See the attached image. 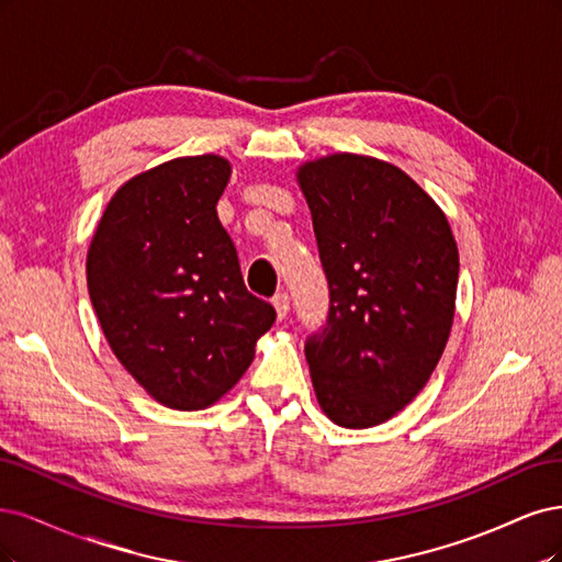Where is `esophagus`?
<instances>
[{
    "instance_id": "esophagus-1",
    "label": "esophagus",
    "mask_w": 562,
    "mask_h": 562,
    "mask_svg": "<svg viewBox=\"0 0 562 562\" xmlns=\"http://www.w3.org/2000/svg\"><path fill=\"white\" fill-rule=\"evenodd\" d=\"M273 305H276V311H278V317L284 319L286 313H289V294H286V292L276 294V296H273Z\"/></svg>"
}]
</instances>
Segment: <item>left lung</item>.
Here are the masks:
<instances>
[{"mask_svg":"<svg viewBox=\"0 0 562 562\" xmlns=\"http://www.w3.org/2000/svg\"><path fill=\"white\" fill-rule=\"evenodd\" d=\"M299 184L329 284L327 324L305 340L317 402L340 427H373L439 364L458 245L439 205L390 162L334 154L305 162Z\"/></svg>","mask_w":562,"mask_h":562,"instance_id":"obj_1","label":"left lung"}]
</instances>
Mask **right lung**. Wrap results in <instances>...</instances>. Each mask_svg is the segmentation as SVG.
Listing matches in <instances>:
<instances>
[{
    "label": "right lung",
    "instance_id": "right-lung-1",
    "mask_svg": "<svg viewBox=\"0 0 562 562\" xmlns=\"http://www.w3.org/2000/svg\"><path fill=\"white\" fill-rule=\"evenodd\" d=\"M231 166L187 156L125 182L88 249V294L114 355L156 402L198 411L255 359L276 307L249 294L216 216Z\"/></svg>",
    "mask_w": 562,
    "mask_h": 562
}]
</instances>
